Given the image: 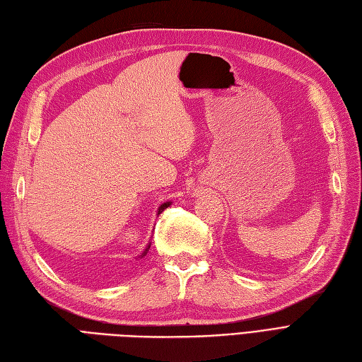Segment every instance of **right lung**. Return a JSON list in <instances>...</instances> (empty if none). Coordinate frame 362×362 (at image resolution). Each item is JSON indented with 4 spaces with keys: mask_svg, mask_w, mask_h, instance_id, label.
Wrapping results in <instances>:
<instances>
[{
    "mask_svg": "<svg viewBox=\"0 0 362 362\" xmlns=\"http://www.w3.org/2000/svg\"><path fill=\"white\" fill-rule=\"evenodd\" d=\"M169 205H170V202H164V204L161 205V207L158 209V214H160V213H161L163 210H165V209H168V207H169ZM146 252H148V248H146V251H144L143 254H146Z\"/></svg>",
    "mask_w": 362,
    "mask_h": 362,
    "instance_id": "add662e5",
    "label": "right lung"
}]
</instances>
